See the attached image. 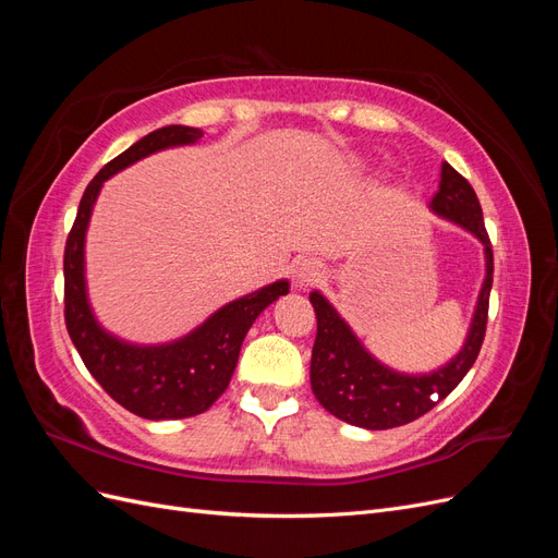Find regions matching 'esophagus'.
Masks as SVG:
<instances>
[{
    "label": "esophagus",
    "mask_w": 558,
    "mask_h": 558,
    "mask_svg": "<svg viewBox=\"0 0 558 558\" xmlns=\"http://www.w3.org/2000/svg\"><path fill=\"white\" fill-rule=\"evenodd\" d=\"M320 275H324V269H320L318 260H314V258H300L293 265V281H295V286H300V289L302 286L316 283L320 279Z\"/></svg>",
    "instance_id": "1"
}]
</instances>
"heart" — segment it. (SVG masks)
I'll use <instances>...</instances> for the list:
<instances>
[{"label": "heart", "instance_id": "b5f03b06", "mask_svg": "<svg viewBox=\"0 0 558 558\" xmlns=\"http://www.w3.org/2000/svg\"><path fill=\"white\" fill-rule=\"evenodd\" d=\"M363 167H365V162H363V165H361V170H363Z\"/></svg>", "mask_w": 558, "mask_h": 558}]
</instances>
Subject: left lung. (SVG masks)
I'll use <instances>...</instances> for the list:
<instances>
[{"mask_svg": "<svg viewBox=\"0 0 558 558\" xmlns=\"http://www.w3.org/2000/svg\"><path fill=\"white\" fill-rule=\"evenodd\" d=\"M428 209L445 221L463 228L484 246V281L475 312H472L463 347L445 365L430 369V373H400V369L384 365L375 353L365 349L359 335L351 330L324 293H310L318 324L310 367L312 391L332 416L351 426L386 430L410 424L421 414L430 412L459 386L482 349L488 293L494 283V251L484 228L480 199L472 185L449 162H442L440 185L428 202Z\"/></svg>", "mask_w": 558, "mask_h": 558, "instance_id": "obj_1", "label": "left lung"}]
</instances>
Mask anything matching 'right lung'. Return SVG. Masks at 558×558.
<instances>
[{
    "label": "right lung",
    "instance_id": "obj_1",
    "mask_svg": "<svg viewBox=\"0 0 558 558\" xmlns=\"http://www.w3.org/2000/svg\"><path fill=\"white\" fill-rule=\"evenodd\" d=\"M199 137V128L167 125L107 162L83 193L64 246V320L72 342L99 386L125 410L150 421L207 412L228 388L253 320L291 291L289 279H277L218 307L191 332L158 344L123 340L99 324L86 279V234L99 191L125 167L165 148L197 144Z\"/></svg>",
    "mask_w": 558,
    "mask_h": 558
}]
</instances>
